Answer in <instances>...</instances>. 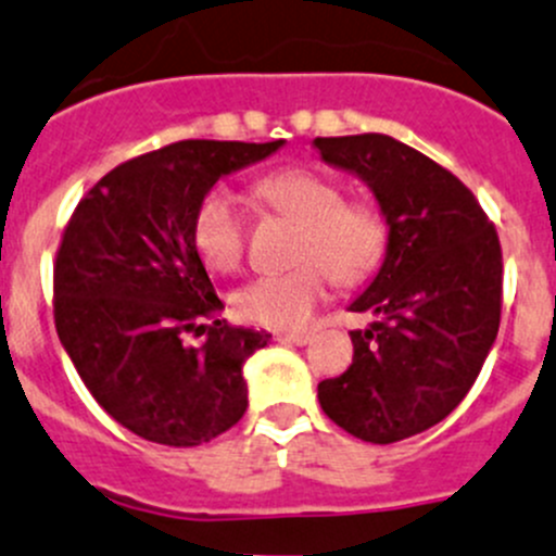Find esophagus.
<instances>
[{
    "label": "esophagus",
    "mask_w": 556,
    "mask_h": 556,
    "mask_svg": "<svg viewBox=\"0 0 556 556\" xmlns=\"http://www.w3.org/2000/svg\"><path fill=\"white\" fill-rule=\"evenodd\" d=\"M277 339L285 344H309L312 333L309 331H290V333H277Z\"/></svg>",
    "instance_id": "esophagus-1"
}]
</instances>
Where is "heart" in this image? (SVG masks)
<instances>
[{
	"label": "heart",
	"instance_id": "1",
	"mask_svg": "<svg viewBox=\"0 0 556 556\" xmlns=\"http://www.w3.org/2000/svg\"><path fill=\"white\" fill-rule=\"evenodd\" d=\"M257 195L274 212L301 225L295 268L263 274L236 290L233 309L247 323L299 328L326 295L328 277L355 285L369 277L388 250V219L371 201H344L337 181L304 168H285L257 181ZM247 217L230 192L212 190L195 208L192 241L212 271L230 274L244 263Z\"/></svg>",
	"mask_w": 556,
	"mask_h": 556
}]
</instances>
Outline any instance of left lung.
Segmentation results:
<instances>
[{
  "instance_id": "obj_1",
  "label": "left lung",
  "mask_w": 556,
  "mask_h": 556,
  "mask_svg": "<svg viewBox=\"0 0 556 556\" xmlns=\"http://www.w3.org/2000/svg\"><path fill=\"white\" fill-rule=\"evenodd\" d=\"M323 160L353 170L388 219V255L350 304L377 323L353 331V364L317 386L323 413L388 445L459 407L497 339L503 247L465 181L391 135L315 138Z\"/></svg>"
}]
</instances>
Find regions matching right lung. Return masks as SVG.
<instances>
[{
    "instance_id": "right-lung-1",
    "label": "right lung",
    "mask_w": 556,
    "mask_h": 556,
    "mask_svg": "<svg viewBox=\"0 0 556 556\" xmlns=\"http://www.w3.org/2000/svg\"><path fill=\"white\" fill-rule=\"evenodd\" d=\"M282 147L176 141L108 170L78 201L53 261V323L102 409L160 445L219 438L247 413L241 369L268 333L223 309L192 241L219 176ZM204 333L187 345L186 333Z\"/></svg>"
}]
</instances>
